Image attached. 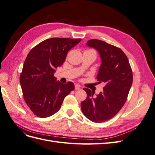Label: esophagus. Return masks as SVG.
Masks as SVG:
<instances>
[{
    "mask_svg": "<svg viewBox=\"0 0 155 155\" xmlns=\"http://www.w3.org/2000/svg\"><path fill=\"white\" fill-rule=\"evenodd\" d=\"M81 88V86L79 85H78V84H76V85H75V89L76 90H79V89Z\"/></svg>",
    "mask_w": 155,
    "mask_h": 155,
    "instance_id": "1",
    "label": "esophagus"
}]
</instances>
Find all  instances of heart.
<instances>
[{
    "instance_id": "1",
    "label": "heart",
    "mask_w": 155,
    "mask_h": 155,
    "mask_svg": "<svg viewBox=\"0 0 155 155\" xmlns=\"http://www.w3.org/2000/svg\"><path fill=\"white\" fill-rule=\"evenodd\" d=\"M92 51H93V50H92Z\"/></svg>"
}]
</instances>
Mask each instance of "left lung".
<instances>
[{
    "label": "left lung",
    "mask_w": 155,
    "mask_h": 155,
    "mask_svg": "<svg viewBox=\"0 0 155 155\" xmlns=\"http://www.w3.org/2000/svg\"><path fill=\"white\" fill-rule=\"evenodd\" d=\"M88 47L96 49L101 64L97 80L105 83L104 91L96 96L91 89L83 88L87 99L81 102V109L87 118L95 123L111 119L122 108L133 83V72L129 60L120 48L98 39L87 42Z\"/></svg>",
    "instance_id": "1"
}]
</instances>
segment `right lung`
Returning <instances> with one entry per match:
<instances>
[{
  "label": "right lung",
  "instance_id": "add662e5",
  "mask_svg": "<svg viewBox=\"0 0 155 155\" xmlns=\"http://www.w3.org/2000/svg\"><path fill=\"white\" fill-rule=\"evenodd\" d=\"M81 39L50 38L33 48L25 61L20 83L24 99L34 113L46 118L56 113L74 84H63L54 74L61 66L68 51Z\"/></svg>",
  "mask_w": 155,
  "mask_h": 155
}]
</instances>
